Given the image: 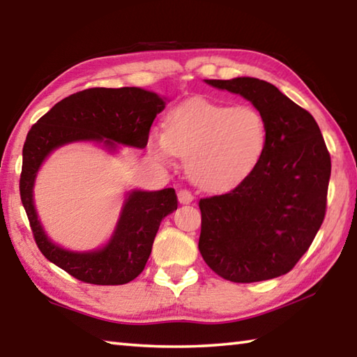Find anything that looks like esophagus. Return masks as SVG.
<instances>
[{
  "instance_id": "obj_1",
  "label": "esophagus",
  "mask_w": 357,
  "mask_h": 357,
  "mask_svg": "<svg viewBox=\"0 0 357 357\" xmlns=\"http://www.w3.org/2000/svg\"><path fill=\"white\" fill-rule=\"evenodd\" d=\"M178 200H179V203H183V204H189V203L193 202V193L190 190H187V189H181L178 192Z\"/></svg>"
}]
</instances>
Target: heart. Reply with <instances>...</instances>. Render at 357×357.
<instances>
[{
	"label": "heart",
	"instance_id": "1",
	"mask_svg": "<svg viewBox=\"0 0 357 357\" xmlns=\"http://www.w3.org/2000/svg\"><path fill=\"white\" fill-rule=\"evenodd\" d=\"M268 146L263 114L249 105L215 104L206 99L183 102L168 112L164 135L148 140L154 159L172 164L187 157L193 183L206 190L238 185L255 170Z\"/></svg>",
	"mask_w": 357,
	"mask_h": 357
}]
</instances>
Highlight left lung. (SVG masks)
Instances as JSON below:
<instances>
[{
    "instance_id": "left-lung-1",
    "label": "left lung",
    "mask_w": 357,
    "mask_h": 357,
    "mask_svg": "<svg viewBox=\"0 0 357 357\" xmlns=\"http://www.w3.org/2000/svg\"><path fill=\"white\" fill-rule=\"evenodd\" d=\"M263 114L268 146L249 176L200 200L198 249L222 279L269 280L291 271L324 220L331 155L317 121L274 84L252 77L206 80Z\"/></svg>"
}]
</instances>
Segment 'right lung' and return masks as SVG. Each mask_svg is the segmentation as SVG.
<instances>
[{"instance_id":"1","label":"right lung","mask_w":357,"mask_h":357,"mask_svg":"<svg viewBox=\"0 0 357 357\" xmlns=\"http://www.w3.org/2000/svg\"><path fill=\"white\" fill-rule=\"evenodd\" d=\"M165 100L142 88H89L58 102L26 135L23 144L20 198L39 250L48 261L77 280L93 285H124L146 266L160 222L178 208L174 189L128 193L108 244L93 252H70L52 243L33 202V187L42 162L63 144L98 142L110 151L118 143L144 148L149 129Z\"/></svg>"}]
</instances>
